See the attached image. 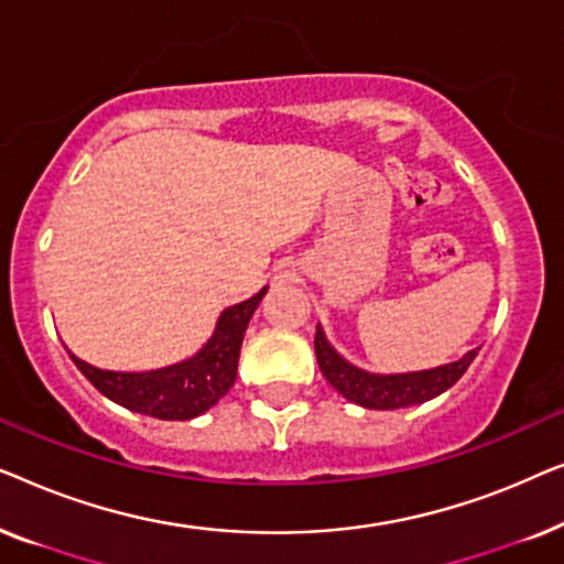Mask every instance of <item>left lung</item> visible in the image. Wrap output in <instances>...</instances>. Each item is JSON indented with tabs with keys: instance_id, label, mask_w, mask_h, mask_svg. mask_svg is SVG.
Masks as SVG:
<instances>
[{
	"instance_id": "1",
	"label": "left lung",
	"mask_w": 564,
	"mask_h": 564,
	"mask_svg": "<svg viewBox=\"0 0 564 564\" xmlns=\"http://www.w3.org/2000/svg\"><path fill=\"white\" fill-rule=\"evenodd\" d=\"M477 351H467L465 357L449 365L421 369V372H403V375H375L367 369L354 367L346 361L334 346L328 344L326 334H323L321 323L315 328V357H318V367L326 380L341 392L346 400L357 403L369 411H398V408L421 405L426 400L442 395L449 390L467 367L473 365Z\"/></svg>"
}]
</instances>
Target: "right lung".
Listing matches in <instances>:
<instances>
[{
  "label": "right lung",
  "mask_w": 564,
  "mask_h": 564,
  "mask_svg": "<svg viewBox=\"0 0 564 564\" xmlns=\"http://www.w3.org/2000/svg\"><path fill=\"white\" fill-rule=\"evenodd\" d=\"M267 290L269 288H261L253 297L226 307L203 349L192 354L189 359L176 361V365L145 369V372H112V369L87 365L72 351H68V357L112 403L133 413L151 415V419L189 421L210 411L234 388L246 326H249L251 315L259 307L261 297L267 295Z\"/></svg>",
  "instance_id": "obj_1"
}]
</instances>
